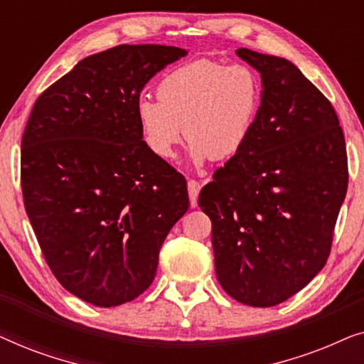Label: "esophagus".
Wrapping results in <instances>:
<instances>
[{
	"label": "esophagus",
	"instance_id": "esophagus-1",
	"mask_svg": "<svg viewBox=\"0 0 364 364\" xmlns=\"http://www.w3.org/2000/svg\"><path fill=\"white\" fill-rule=\"evenodd\" d=\"M188 186V198H191V205L192 207H197V198H198V192H200V182L193 181V178H191V181L187 182Z\"/></svg>",
	"mask_w": 364,
	"mask_h": 364
}]
</instances>
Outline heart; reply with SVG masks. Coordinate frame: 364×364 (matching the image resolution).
Masks as SVG:
<instances>
[{
  "label": "heart",
  "instance_id": "b5f03b06",
  "mask_svg": "<svg viewBox=\"0 0 364 364\" xmlns=\"http://www.w3.org/2000/svg\"><path fill=\"white\" fill-rule=\"evenodd\" d=\"M157 101L141 97L136 114L147 147L176 157L183 131L193 162L227 161L247 146L263 102L262 77L248 64L198 59L164 74Z\"/></svg>",
  "mask_w": 364,
  "mask_h": 364
}]
</instances>
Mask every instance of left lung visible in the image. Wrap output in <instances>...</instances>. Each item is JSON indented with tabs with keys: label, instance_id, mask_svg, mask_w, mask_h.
<instances>
[{
	"label": "left lung",
	"instance_id": "8db88e82",
	"mask_svg": "<svg viewBox=\"0 0 364 364\" xmlns=\"http://www.w3.org/2000/svg\"><path fill=\"white\" fill-rule=\"evenodd\" d=\"M262 76L263 102L247 146L198 196L212 220L218 283L248 306H275L330 257L348 188L343 129L331 102L295 64L240 48Z\"/></svg>",
	"mask_w": 364,
	"mask_h": 364
}]
</instances>
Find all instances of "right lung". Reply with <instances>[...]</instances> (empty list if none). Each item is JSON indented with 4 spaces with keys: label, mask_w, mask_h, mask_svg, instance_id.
<instances>
[{
    "label": "right lung",
    "mask_w": 364,
    "mask_h": 364,
    "mask_svg": "<svg viewBox=\"0 0 364 364\" xmlns=\"http://www.w3.org/2000/svg\"><path fill=\"white\" fill-rule=\"evenodd\" d=\"M186 54L121 44L84 58L36 99L24 127L23 200L44 260L96 306L147 290L188 208L186 177L147 147L136 114L149 79Z\"/></svg>",
    "instance_id": "right-lung-1"
}]
</instances>
